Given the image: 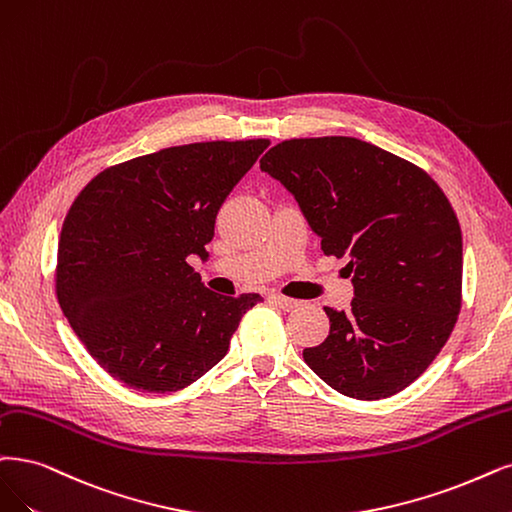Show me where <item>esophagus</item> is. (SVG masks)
Masks as SVG:
<instances>
[{
  "label": "esophagus",
  "mask_w": 512,
  "mask_h": 512,
  "mask_svg": "<svg viewBox=\"0 0 512 512\" xmlns=\"http://www.w3.org/2000/svg\"><path fill=\"white\" fill-rule=\"evenodd\" d=\"M272 301H274V304H276L278 308L287 310V312H291V310H295V308L301 306V301L291 299V297H285V295H272Z\"/></svg>",
  "instance_id": "34e87169"
}]
</instances>
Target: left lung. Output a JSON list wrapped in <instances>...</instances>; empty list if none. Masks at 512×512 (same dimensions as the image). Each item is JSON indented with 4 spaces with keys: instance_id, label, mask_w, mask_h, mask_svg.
Listing matches in <instances>:
<instances>
[{
    "instance_id": "left-lung-1",
    "label": "left lung",
    "mask_w": 512,
    "mask_h": 512,
    "mask_svg": "<svg viewBox=\"0 0 512 512\" xmlns=\"http://www.w3.org/2000/svg\"><path fill=\"white\" fill-rule=\"evenodd\" d=\"M295 198L327 255L348 257L350 310L304 361L333 390L377 401L441 352L462 306V232L422 168L354 137L291 139L259 160Z\"/></svg>"
}]
</instances>
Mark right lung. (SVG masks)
<instances>
[{"label":"right lung","mask_w":512,"mask_h":512,"mask_svg":"<svg viewBox=\"0 0 512 512\" xmlns=\"http://www.w3.org/2000/svg\"><path fill=\"white\" fill-rule=\"evenodd\" d=\"M268 145L160 149L103 170L75 198L59 240L56 295L111 377L141 392H175L227 354L261 297L213 293L187 257L208 259L223 200Z\"/></svg>","instance_id":"obj_1"}]
</instances>
